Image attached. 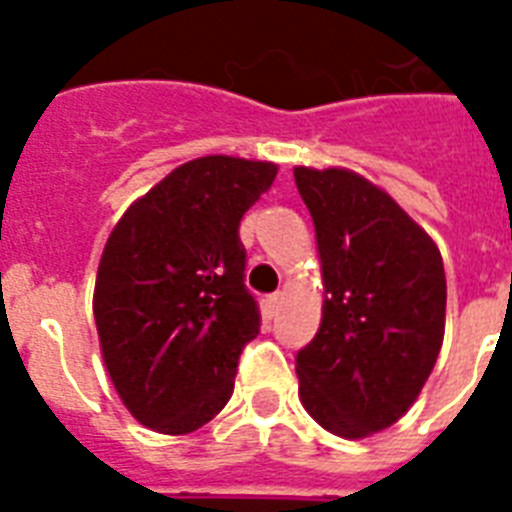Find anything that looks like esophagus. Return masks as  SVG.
I'll use <instances>...</instances> for the list:
<instances>
[{
  "mask_svg": "<svg viewBox=\"0 0 512 512\" xmlns=\"http://www.w3.org/2000/svg\"><path fill=\"white\" fill-rule=\"evenodd\" d=\"M281 300H284V295H281V292H276V295H271V297H265L263 308H265V316H268V319H273V316L279 313Z\"/></svg>",
  "mask_w": 512,
  "mask_h": 512,
  "instance_id": "obj_1",
  "label": "esophagus"
}]
</instances>
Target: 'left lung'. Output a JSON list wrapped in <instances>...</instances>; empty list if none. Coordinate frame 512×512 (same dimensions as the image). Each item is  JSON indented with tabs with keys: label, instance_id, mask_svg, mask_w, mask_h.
I'll return each mask as SVG.
<instances>
[{
	"label": "left lung",
	"instance_id": "8db88e82",
	"mask_svg": "<svg viewBox=\"0 0 512 512\" xmlns=\"http://www.w3.org/2000/svg\"><path fill=\"white\" fill-rule=\"evenodd\" d=\"M313 217L324 308L297 353L300 401L321 428L366 438L409 412L444 342L436 241L380 185L345 167H295Z\"/></svg>",
	"mask_w": 512,
	"mask_h": 512
}]
</instances>
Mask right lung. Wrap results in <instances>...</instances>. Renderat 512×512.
<instances>
[{
  "instance_id": "right-lung-1",
  "label": "right lung",
  "mask_w": 512,
  "mask_h": 512,
  "mask_svg": "<svg viewBox=\"0 0 512 512\" xmlns=\"http://www.w3.org/2000/svg\"><path fill=\"white\" fill-rule=\"evenodd\" d=\"M276 172L223 154L185 162L108 236L92 295L100 353L122 404L156 433H193L231 398L260 332L239 223Z\"/></svg>"
}]
</instances>
